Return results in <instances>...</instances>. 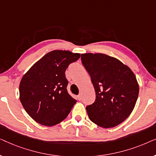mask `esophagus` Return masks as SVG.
I'll return each instance as SVG.
<instances>
[{
    "instance_id": "obj_1",
    "label": "esophagus",
    "mask_w": 156,
    "mask_h": 156,
    "mask_svg": "<svg viewBox=\"0 0 156 156\" xmlns=\"http://www.w3.org/2000/svg\"><path fill=\"white\" fill-rule=\"evenodd\" d=\"M77 99H78V100H80V101H81V100H82V95L79 94L77 96Z\"/></svg>"
}]
</instances>
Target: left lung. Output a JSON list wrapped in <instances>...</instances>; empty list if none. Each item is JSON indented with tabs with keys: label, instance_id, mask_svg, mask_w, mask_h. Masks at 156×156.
<instances>
[{
	"label": "left lung",
	"instance_id": "left-lung-1",
	"mask_svg": "<svg viewBox=\"0 0 156 156\" xmlns=\"http://www.w3.org/2000/svg\"><path fill=\"white\" fill-rule=\"evenodd\" d=\"M81 59L96 91L94 102L86 107L89 119L105 129L116 126L129 116L137 101L135 74L119 59L104 54H82Z\"/></svg>",
	"mask_w": 156,
	"mask_h": 156
}]
</instances>
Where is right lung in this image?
Masks as SVG:
<instances>
[{"instance_id": "add662e5", "label": "right lung", "mask_w": 156, "mask_h": 156, "mask_svg": "<svg viewBox=\"0 0 156 156\" xmlns=\"http://www.w3.org/2000/svg\"><path fill=\"white\" fill-rule=\"evenodd\" d=\"M80 57L67 50L51 51L23 76L20 102L36 122L52 126L67 118L76 101L68 94L65 71Z\"/></svg>"}]
</instances>
